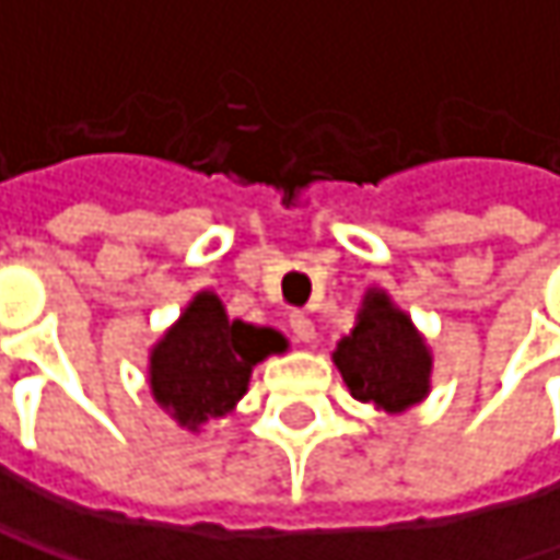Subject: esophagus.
Here are the masks:
<instances>
[{
  "label": "esophagus",
  "instance_id": "1",
  "mask_svg": "<svg viewBox=\"0 0 560 560\" xmlns=\"http://www.w3.org/2000/svg\"><path fill=\"white\" fill-rule=\"evenodd\" d=\"M291 334H294L301 343H311V340H314V320H311L307 314L294 311V314H291Z\"/></svg>",
  "mask_w": 560,
  "mask_h": 560
}]
</instances>
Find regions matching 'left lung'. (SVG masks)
<instances>
[{
  "label": "left lung",
  "mask_w": 560,
  "mask_h": 560,
  "mask_svg": "<svg viewBox=\"0 0 560 560\" xmlns=\"http://www.w3.org/2000/svg\"><path fill=\"white\" fill-rule=\"evenodd\" d=\"M330 360L357 401L386 415L411 411L431 392V347L380 284L366 288L353 330L337 340Z\"/></svg>",
  "instance_id": "obj_1"
}]
</instances>
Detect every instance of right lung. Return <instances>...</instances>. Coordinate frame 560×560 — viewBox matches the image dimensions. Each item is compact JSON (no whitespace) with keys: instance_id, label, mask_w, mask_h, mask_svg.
<instances>
[{"instance_id":"right-lung-1","label":"right lung","mask_w":560,"mask_h":560,"mask_svg":"<svg viewBox=\"0 0 560 560\" xmlns=\"http://www.w3.org/2000/svg\"><path fill=\"white\" fill-rule=\"evenodd\" d=\"M284 350L281 330L230 317L220 294L203 288L152 343L149 389L177 428L200 434L210 418H223L240 405L253 370Z\"/></svg>"}]
</instances>
